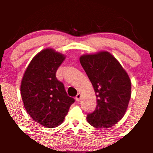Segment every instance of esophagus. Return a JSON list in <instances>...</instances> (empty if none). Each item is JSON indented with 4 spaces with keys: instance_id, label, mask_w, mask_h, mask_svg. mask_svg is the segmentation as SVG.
I'll return each instance as SVG.
<instances>
[{
    "instance_id": "34e87169",
    "label": "esophagus",
    "mask_w": 153,
    "mask_h": 153,
    "mask_svg": "<svg viewBox=\"0 0 153 153\" xmlns=\"http://www.w3.org/2000/svg\"><path fill=\"white\" fill-rule=\"evenodd\" d=\"M81 97H82V95L79 92V93H78V95H76V97H75V99H76L77 101H79L81 99Z\"/></svg>"
}]
</instances>
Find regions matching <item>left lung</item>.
I'll return each mask as SVG.
<instances>
[{"instance_id": "obj_1", "label": "left lung", "mask_w": 153, "mask_h": 153, "mask_svg": "<svg viewBox=\"0 0 153 153\" xmlns=\"http://www.w3.org/2000/svg\"><path fill=\"white\" fill-rule=\"evenodd\" d=\"M80 62L90 80L97 106L86 117L95 128L111 127L124 117L131 97V81L119 61L107 51L84 54Z\"/></svg>"}]
</instances>
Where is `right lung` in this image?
Instances as JSON below:
<instances>
[{
  "label": "right lung",
  "instance_id": "right-lung-1",
  "mask_svg": "<svg viewBox=\"0 0 153 153\" xmlns=\"http://www.w3.org/2000/svg\"><path fill=\"white\" fill-rule=\"evenodd\" d=\"M66 55L47 48L33 57L23 75L21 95L31 118L44 127L54 128L64 122L75 102L55 76Z\"/></svg>",
  "mask_w": 153,
  "mask_h": 153
}]
</instances>
